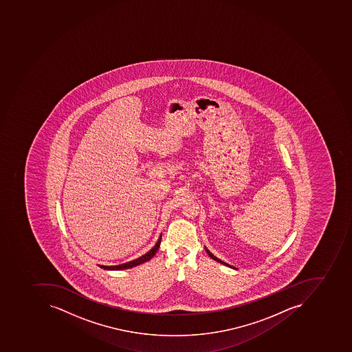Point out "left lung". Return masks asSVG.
I'll return each mask as SVG.
<instances>
[{
  "label": "left lung",
  "mask_w": 352,
  "mask_h": 352,
  "mask_svg": "<svg viewBox=\"0 0 352 352\" xmlns=\"http://www.w3.org/2000/svg\"><path fill=\"white\" fill-rule=\"evenodd\" d=\"M206 252H207V254H209V256L210 258H212L213 260H216L217 262H219V263H222V265H226V267H231V269L237 270L236 267H232V265H228V263H226V262L222 261V260L219 259V258H217L216 256H213L212 254H211L210 252H209L208 249H207V247H205Z\"/></svg>",
  "instance_id": "8db88e82"
}]
</instances>
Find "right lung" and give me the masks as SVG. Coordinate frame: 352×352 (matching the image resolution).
<instances>
[{
	"label": "right lung",
	"mask_w": 352,
	"mask_h": 352,
	"mask_svg": "<svg viewBox=\"0 0 352 352\" xmlns=\"http://www.w3.org/2000/svg\"><path fill=\"white\" fill-rule=\"evenodd\" d=\"M160 243H162V234H160V239L157 241L155 246L153 247L148 252L143 254V256H140V258H136L135 260H132V261L126 262V263H122V265H113V267H107V265H98V267H102L104 270H109V271H118V270H126L131 269V267H136V265H142L144 262L149 261V260L152 259L153 256L156 254V252H158V249H160Z\"/></svg>",
	"instance_id": "right-lung-1"
}]
</instances>
